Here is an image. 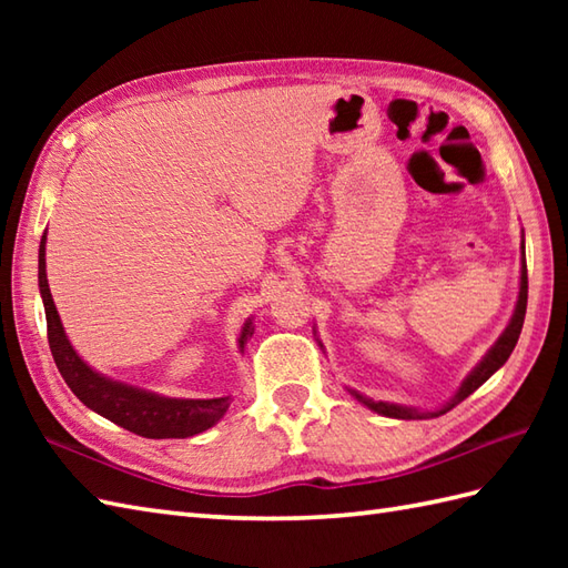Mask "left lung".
I'll use <instances>...</instances> for the list:
<instances>
[{
	"label": "left lung",
	"mask_w": 568,
	"mask_h": 568,
	"mask_svg": "<svg viewBox=\"0 0 568 568\" xmlns=\"http://www.w3.org/2000/svg\"><path fill=\"white\" fill-rule=\"evenodd\" d=\"M520 293H517V303H515V310H513V317L508 322V327L503 329V334L498 336V342L493 344L486 356L478 361V364L474 366V371L468 373V376L462 381V385H458V390L454 393V397L449 403H444L442 407L437 409H419V407H409V405H397V403H385V400H373V397H366L364 393H358L354 388H346L348 393H352V397H356V400L361 405H366L368 409H373V413H378L383 417H395V419H432V417H439L444 413H449L452 407H456L462 400H466V397L478 390L480 385H484L493 373H496L498 368H503L505 361L510 358L513 348L517 344V339H520V332H523V322H525V312H527V261H525V234H523V244H520Z\"/></svg>",
	"instance_id": "obj_1"
}]
</instances>
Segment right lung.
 I'll return each mask as SVG.
<instances>
[{
    "label": "right lung",
    "instance_id": "add662e5",
    "mask_svg": "<svg viewBox=\"0 0 568 568\" xmlns=\"http://www.w3.org/2000/svg\"><path fill=\"white\" fill-rule=\"evenodd\" d=\"M39 291L45 310L48 324V344L60 376L68 383V388L78 395L82 405H88L92 413L106 417L114 425L139 434L146 439H185L214 427L220 422L232 395L210 397V400H195V397H168L159 395L139 385H129L114 381L104 373L94 371L75 348H72L63 322L53 303L51 287L45 275V232L39 246ZM253 336V320L248 317L239 334V352L244 354L246 342Z\"/></svg>",
    "mask_w": 568,
    "mask_h": 568
}]
</instances>
